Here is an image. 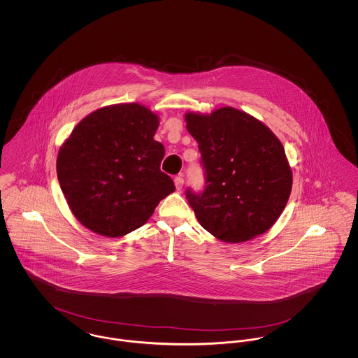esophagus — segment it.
Segmentation results:
<instances>
[{
	"label": "esophagus",
	"mask_w": 358,
	"mask_h": 358,
	"mask_svg": "<svg viewBox=\"0 0 358 358\" xmlns=\"http://www.w3.org/2000/svg\"><path fill=\"white\" fill-rule=\"evenodd\" d=\"M174 185L177 187V190H181L182 187H184V178H182L181 176L176 177V178H174Z\"/></svg>",
	"instance_id": "esophagus-1"
}]
</instances>
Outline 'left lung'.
Returning a JSON list of instances; mask_svg holds the SVG:
<instances>
[{
	"instance_id": "8db88e82",
	"label": "left lung",
	"mask_w": 358,
	"mask_h": 358,
	"mask_svg": "<svg viewBox=\"0 0 358 358\" xmlns=\"http://www.w3.org/2000/svg\"><path fill=\"white\" fill-rule=\"evenodd\" d=\"M205 169L203 193L187 190L201 227L225 243L264 234L282 215L292 187L285 148L273 131L234 107L187 113Z\"/></svg>"
}]
</instances>
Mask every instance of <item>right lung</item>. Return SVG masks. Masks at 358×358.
Returning a JSON list of instances; mask_svg holds the SVG:
<instances>
[{
	"label": "right lung",
	"instance_id": "add662e5",
	"mask_svg": "<svg viewBox=\"0 0 358 358\" xmlns=\"http://www.w3.org/2000/svg\"><path fill=\"white\" fill-rule=\"evenodd\" d=\"M159 118L139 103L102 107L80 120L62 145L56 171L71 212L90 231L120 238L142 227L174 192L159 169L154 141Z\"/></svg>",
	"mask_w": 358,
	"mask_h": 358
}]
</instances>
